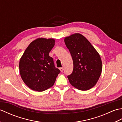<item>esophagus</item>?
I'll list each match as a JSON object with an SVG mask.
<instances>
[{
  "label": "esophagus",
  "instance_id": "1",
  "mask_svg": "<svg viewBox=\"0 0 122 122\" xmlns=\"http://www.w3.org/2000/svg\"><path fill=\"white\" fill-rule=\"evenodd\" d=\"M60 70L61 72H63V70H64V69H63V67H62V68H60Z\"/></svg>",
  "mask_w": 122,
  "mask_h": 122
}]
</instances>
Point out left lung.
Instances as JSON below:
<instances>
[{
	"mask_svg": "<svg viewBox=\"0 0 122 122\" xmlns=\"http://www.w3.org/2000/svg\"><path fill=\"white\" fill-rule=\"evenodd\" d=\"M73 62V70L68 76L70 84L77 89L86 91L97 84L102 70L100 54L80 33L64 38Z\"/></svg>",
	"mask_w": 122,
	"mask_h": 122,
	"instance_id": "obj_1",
	"label": "left lung"
}]
</instances>
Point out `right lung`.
<instances>
[{
  "label": "right lung",
  "instance_id": "add662e5",
  "mask_svg": "<svg viewBox=\"0 0 122 122\" xmlns=\"http://www.w3.org/2000/svg\"><path fill=\"white\" fill-rule=\"evenodd\" d=\"M54 45V39L38 38L30 43L20 58L21 79L33 91L42 92L52 86L60 72L49 55Z\"/></svg>",
  "mask_w": 122,
  "mask_h": 122
}]
</instances>
